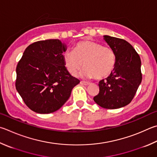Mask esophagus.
<instances>
[{
	"instance_id": "1",
	"label": "esophagus",
	"mask_w": 157,
	"mask_h": 157,
	"mask_svg": "<svg viewBox=\"0 0 157 157\" xmlns=\"http://www.w3.org/2000/svg\"><path fill=\"white\" fill-rule=\"evenodd\" d=\"M80 84L82 85H84V86H88V85L90 84V83H88V82H84V81H81Z\"/></svg>"
}]
</instances>
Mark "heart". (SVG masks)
<instances>
[{
    "mask_svg": "<svg viewBox=\"0 0 157 157\" xmlns=\"http://www.w3.org/2000/svg\"><path fill=\"white\" fill-rule=\"evenodd\" d=\"M64 64L71 75H74L84 66L79 76L100 79L109 76L115 69L116 56L110 47H104L98 42L85 40L77 43L73 51L63 54Z\"/></svg>",
    "mask_w": 157,
    "mask_h": 157,
    "instance_id": "heart-1",
    "label": "heart"
}]
</instances>
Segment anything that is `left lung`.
I'll return each instance as SVG.
<instances>
[{"instance_id": "obj_1", "label": "left lung", "mask_w": 157, "mask_h": 157, "mask_svg": "<svg viewBox=\"0 0 157 157\" xmlns=\"http://www.w3.org/2000/svg\"><path fill=\"white\" fill-rule=\"evenodd\" d=\"M116 56L113 73L99 82V92L94 97L96 104L106 109H117L130 103L142 80L140 57L129 42L104 36Z\"/></svg>"}]
</instances>
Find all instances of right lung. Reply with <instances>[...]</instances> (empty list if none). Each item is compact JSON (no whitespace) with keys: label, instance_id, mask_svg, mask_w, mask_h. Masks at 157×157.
<instances>
[{"label":"right lung","instance_id":"1","mask_svg":"<svg viewBox=\"0 0 157 157\" xmlns=\"http://www.w3.org/2000/svg\"><path fill=\"white\" fill-rule=\"evenodd\" d=\"M65 43L58 39L34 42L24 51L16 67V90L25 104L40 114L59 110L79 80L64 64Z\"/></svg>","mask_w":157,"mask_h":157}]
</instances>
